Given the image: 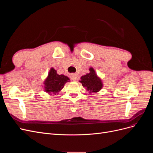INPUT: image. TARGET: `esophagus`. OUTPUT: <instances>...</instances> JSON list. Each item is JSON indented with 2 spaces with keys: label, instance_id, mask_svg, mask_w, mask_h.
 I'll use <instances>...</instances> for the list:
<instances>
[{
  "label": "esophagus",
  "instance_id": "34e87169",
  "mask_svg": "<svg viewBox=\"0 0 153 153\" xmlns=\"http://www.w3.org/2000/svg\"><path fill=\"white\" fill-rule=\"evenodd\" d=\"M70 78L72 80L75 81L76 80V74H71V75H70Z\"/></svg>",
  "mask_w": 153,
  "mask_h": 153
}]
</instances>
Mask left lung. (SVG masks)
<instances>
[{"mask_svg":"<svg viewBox=\"0 0 153 153\" xmlns=\"http://www.w3.org/2000/svg\"><path fill=\"white\" fill-rule=\"evenodd\" d=\"M89 73L85 75H83L80 78L79 82L82 84V86L86 88V90L89 93L99 92L103 87V82L101 78L97 75L93 68H89Z\"/></svg>","mask_w":153,"mask_h":153,"instance_id":"1","label":"left lung"}]
</instances>
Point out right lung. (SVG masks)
<instances>
[{"label":"right lung","instance_id":"right-lung-1","mask_svg":"<svg viewBox=\"0 0 153 153\" xmlns=\"http://www.w3.org/2000/svg\"><path fill=\"white\" fill-rule=\"evenodd\" d=\"M70 82L69 78L64 75H58L53 68H51L48 76L43 82L44 91L52 95L59 94L66 82Z\"/></svg>","mask_w":153,"mask_h":153}]
</instances>
